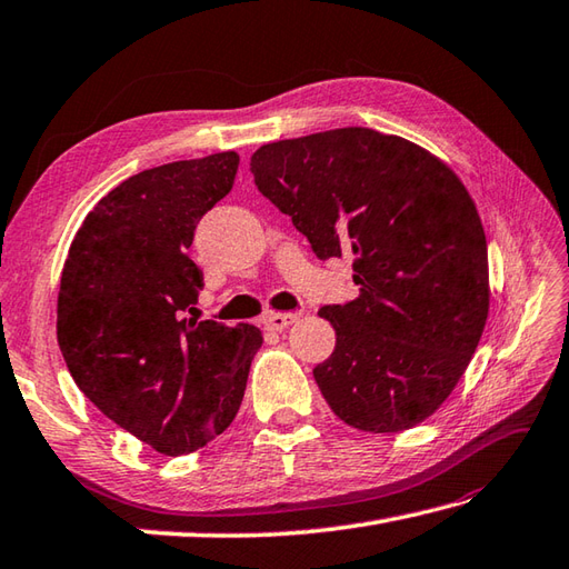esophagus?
I'll return each instance as SVG.
<instances>
[{
    "label": "esophagus",
    "instance_id": "34e87169",
    "mask_svg": "<svg viewBox=\"0 0 569 569\" xmlns=\"http://www.w3.org/2000/svg\"><path fill=\"white\" fill-rule=\"evenodd\" d=\"M297 321H299V315H295V311H272V315L264 317V329L284 331Z\"/></svg>",
    "mask_w": 569,
    "mask_h": 569
}]
</instances>
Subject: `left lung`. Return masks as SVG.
<instances>
[{
  "label": "left lung",
  "instance_id": "8db88e82",
  "mask_svg": "<svg viewBox=\"0 0 569 569\" xmlns=\"http://www.w3.org/2000/svg\"><path fill=\"white\" fill-rule=\"evenodd\" d=\"M250 171L317 258H356L361 295L319 309L336 349L315 380L333 415L373 435L425 422L489 317V250L467 187L420 144L368 127L262 144Z\"/></svg>",
  "mask_w": 569,
  "mask_h": 569
}]
</instances>
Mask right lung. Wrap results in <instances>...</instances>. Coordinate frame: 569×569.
Returning a JSON list of instances; mask_svg holds the SVG:
<instances>
[{
	"label": "right lung",
	"mask_w": 569,
	"mask_h": 569,
	"mask_svg": "<svg viewBox=\"0 0 569 569\" xmlns=\"http://www.w3.org/2000/svg\"><path fill=\"white\" fill-rule=\"evenodd\" d=\"M218 152L134 173L86 216L58 289V346L76 386L159 455L208 445L236 420L262 331L183 319L203 274L193 230L233 189Z\"/></svg>",
	"instance_id": "right-lung-1"
}]
</instances>
